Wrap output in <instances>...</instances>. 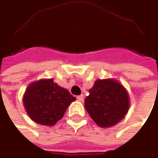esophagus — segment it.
<instances>
[{
  "label": "esophagus",
  "instance_id": "esophagus-1",
  "mask_svg": "<svg viewBox=\"0 0 158 158\" xmlns=\"http://www.w3.org/2000/svg\"><path fill=\"white\" fill-rule=\"evenodd\" d=\"M76 98H77V100H78L79 102H84V100H85V96L83 95V94H81V95L77 96Z\"/></svg>",
  "mask_w": 158,
  "mask_h": 158
}]
</instances>
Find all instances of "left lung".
<instances>
[{"label": "left lung", "mask_w": 158, "mask_h": 158, "mask_svg": "<svg viewBox=\"0 0 158 158\" xmlns=\"http://www.w3.org/2000/svg\"><path fill=\"white\" fill-rule=\"evenodd\" d=\"M130 104V95L126 88L110 78L96 80L85 100L87 112L101 128L118 124L127 115Z\"/></svg>", "instance_id": "8db88e82"}]
</instances>
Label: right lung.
<instances>
[{
  "mask_svg": "<svg viewBox=\"0 0 158 158\" xmlns=\"http://www.w3.org/2000/svg\"><path fill=\"white\" fill-rule=\"evenodd\" d=\"M75 101L68 90L50 79H40L27 87L23 105L28 116L43 126H54L61 119L68 106Z\"/></svg>",
  "mask_w": 158,
  "mask_h": 158,
  "instance_id": "1",
  "label": "right lung"
}]
</instances>
